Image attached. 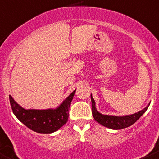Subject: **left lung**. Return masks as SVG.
I'll return each mask as SVG.
<instances>
[{"instance_id": "1", "label": "left lung", "mask_w": 159, "mask_h": 159, "mask_svg": "<svg viewBox=\"0 0 159 159\" xmlns=\"http://www.w3.org/2000/svg\"><path fill=\"white\" fill-rule=\"evenodd\" d=\"M92 102V115L93 117L97 121L104 127L111 129H123L133 125L140 117L146 111L150 106V103L141 111L132 115H125V116H111V115H104L100 113L97 111L95 107V101L92 94H90Z\"/></svg>"}]
</instances>
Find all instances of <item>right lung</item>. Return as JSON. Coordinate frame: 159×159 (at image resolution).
<instances>
[{
  "mask_svg": "<svg viewBox=\"0 0 159 159\" xmlns=\"http://www.w3.org/2000/svg\"><path fill=\"white\" fill-rule=\"evenodd\" d=\"M73 90L56 108L25 109L9 95V102L15 116L32 131L39 133H52L61 129L68 121L69 111L75 94Z\"/></svg>",
  "mask_w": 159,
  "mask_h": 159,
  "instance_id": "1",
  "label": "right lung"
}]
</instances>
